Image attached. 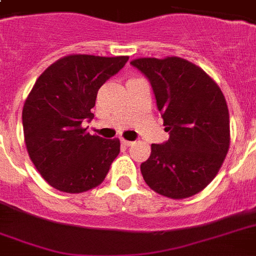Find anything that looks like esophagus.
Instances as JSON below:
<instances>
[{"label":"esophagus","mask_w":256,"mask_h":256,"mask_svg":"<svg viewBox=\"0 0 256 256\" xmlns=\"http://www.w3.org/2000/svg\"><path fill=\"white\" fill-rule=\"evenodd\" d=\"M120 144H124V146H132V140H124V138H122V140H120Z\"/></svg>","instance_id":"esophagus-1"}]
</instances>
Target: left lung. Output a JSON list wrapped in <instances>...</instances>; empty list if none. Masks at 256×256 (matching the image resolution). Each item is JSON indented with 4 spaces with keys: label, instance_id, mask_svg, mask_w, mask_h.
Returning a JSON list of instances; mask_svg holds the SVG:
<instances>
[{
    "label": "left lung",
    "instance_id": "left-lung-1",
    "mask_svg": "<svg viewBox=\"0 0 256 256\" xmlns=\"http://www.w3.org/2000/svg\"><path fill=\"white\" fill-rule=\"evenodd\" d=\"M152 84L170 138L152 144L140 164L148 186L172 199L192 196L216 176L230 148V116L222 90L200 68L179 57L130 62Z\"/></svg>",
    "mask_w": 256,
    "mask_h": 256
}]
</instances>
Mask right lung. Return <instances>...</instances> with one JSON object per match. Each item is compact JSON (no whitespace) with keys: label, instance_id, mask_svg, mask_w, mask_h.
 Returning a JSON list of instances; mask_svg holds the SVG:
<instances>
[{"label":"right lung","instance_id":"right-lung-1","mask_svg":"<svg viewBox=\"0 0 256 256\" xmlns=\"http://www.w3.org/2000/svg\"><path fill=\"white\" fill-rule=\"evenodd\" d=\"M128 56L73 54L38 77L22 110L28 152L41 176L64 192L78 194L102 183L120 154V140L90 136L96 92L128 62Z\"/></svg>","mask_w":256,"mask_h":256}]
</instances>
